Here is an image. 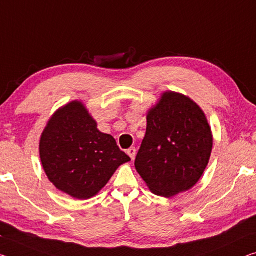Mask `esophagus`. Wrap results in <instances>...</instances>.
Masks as SVG:
<instances>
[{"mask_svg":"<svg viewBox=\"0 0 256 256\" xmlns=\"http://www.w3.org/2000/svg\"><path fill=\"white\" fill-rule=\"evenodd\" d=\"M128 155L131 157V160H134V157L136 155V149L134 147H131L130 149H128Z\"/></svg>","mask_w":256,"mask_h":256,"instance_id":"1","label":"esophagus"}]
</instances>
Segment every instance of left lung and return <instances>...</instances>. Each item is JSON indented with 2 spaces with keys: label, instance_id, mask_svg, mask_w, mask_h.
<instances>
[{
  "label": "left lung",
  "instance_id": "left-lung-1",
  "mask_svg": "<svg viewBox=\"0 0 256 256\" xmlns=\"http://www.w3.org/2000/svg\"><path fill=\"white\" fill-rule=\"evenodd\" d=\"M212 147V131L200 107L181 93L168 91L149 109L134 165L150 192L171 198L200 181Z\"/></svg>",
  "mask_w": 256,
  "mask_h": 256
}]
</instances>
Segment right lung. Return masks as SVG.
<instances>
[{"label":"right lung","instance_id":"obj_1","mask_svg":"<svg viewBox=\"0 0 256 256\" xmlns=\"http://www.w3.org/2000/svg\"><path fill=\"white\" fill-rule=\"evenodd\" d=\"M48 179L76 200L96 196L122 164L131 160L110 134L100 132L80 101L58 109L40 140Z\"/></svg>","mask_w":256,"mask_h":256}]
</instances>
